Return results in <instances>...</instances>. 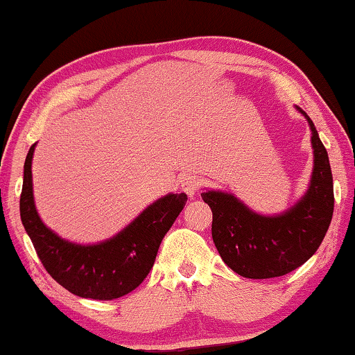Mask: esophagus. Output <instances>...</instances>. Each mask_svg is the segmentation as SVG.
Instances as JSON below:
<instances>
[{
	"instance_id": "obj_1",
	"label": "esophagus",
	"mask_w": 355,
	"mask_h": 355,
	"mask_svg": "<svg viewBox=\"0 0 355 355\" xmlns=\"http://www.w3.org/2000/svg\"><path fill=\"white\" fill-rule=\"evenodd\" d=\"M200 178L196 175H184L182 180V189L188 194L189 197L194 196L200 188Z\"/></svg>"
}]
</instances>
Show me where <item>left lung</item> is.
<instances>
[{
    "label": "left lung",
    "instance_id": "obj_1",
    "mask_svg": "<svg viewBox=\"0 0 355 355\" xmlns=\"http://www.w3.org/2000/svg\"><path fill=\"white\" fill-rule=\"evenodd\" d=\"M309 120L315 153L310 188L296 205L279 216H261L235 196L202 192L213 211L211 235L228 268L248 279H272L294 271L320 248L334 214V178L327 150Z\"/></svg>",
    "mask_w": 355,
    "mask_h": 355
}]
</instances>
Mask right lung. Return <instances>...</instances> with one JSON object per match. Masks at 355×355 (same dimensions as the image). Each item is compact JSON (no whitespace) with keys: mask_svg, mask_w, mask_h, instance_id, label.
Here are the masks:
<instances>
[{"mask_svg":"<svg viewBox=\"0 0 355 355\" xmlns=\"http://www.w3.org/2000/svg\"><path fill=\"white\" fill-rule=\"evenodd\" d=\"M35 144L26 155L20 216L46 272L80 297L111 300L139 286L153 268L159 244L182 213L188 196L169 194L137 216L105 243L80 245L65 241L44 225L34 207L31 163Z\"/></svg>","mask_w":355,"mask_h":355,"instance_id":"obj_1","label":"right lung"}]
</instances>
